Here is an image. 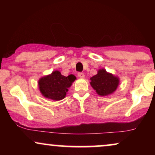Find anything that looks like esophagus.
<instances>
[{
	"mask_svg": "<svg viewBox=\"0 0 155 155\" xmlns=\"http://www.w3.org/2000/svg\"><path fill=\"white\" fill-rule=\"evenodd\" d=\"M78 75L80 78H84V74L83 73H78Z\"/></svg>",
	"mask_w": 155,
	"mask_h": 155,
	"instance_id": "esophagus-1",
	"label": "esophagus"
}]
</instances>
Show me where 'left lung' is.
<instances>
[{
    "mask_svg": "<svg viewBox=\"0 0 155 155\" xmlns=\"http://www.w3.org/2000/svg\"><path fill=\"white\" fill-rule=\"evenodd\" d=\"M90 84L99 96H108L113 94L119 85L118 76L108 73L104 68L99 69L97 74L90 78Z\"/></svg>",
    "mask_w": 155,
    "mask_h": 155,
    "instance_id": "1",
    "label": "left lung"
}]
</instances>
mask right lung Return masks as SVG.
<instances>
[{
  "label": "right lung",
  "mask_w": 155,
  "mask_h": 155,
  "mask_svg": "<svg viewBox=\"0 0 155 155\" xmlns=\"http://www.w3.org/2000/svg\"><path fill=\"white\" fill-rule=\"evenodd\" d=\"M76 80L75 75L67 77L61 75V72L54 71L48 75L41 77L38 81L40 92L45 98L54 101H60L64 99L68 88Z\"/></svg>",
  "instance_id": "obj_1"
}]
</instances>
